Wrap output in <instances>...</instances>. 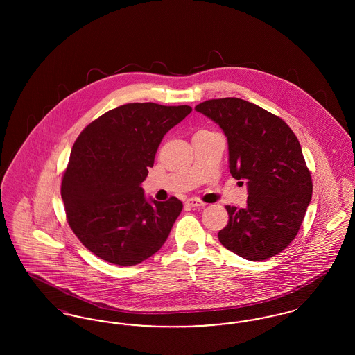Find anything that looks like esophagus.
<instances>
[{
    "mask_svg": "<svg viewBox=\"0 0 355 355\" xmlns=\"http://www.w3.org/2000/svg\"><path fill=\"white\" fill-rule=\"evenodd\" d=\"M185 203L186 206H189V207H203L206 205V203L202 202L198 198H189Z\"/></svg>",
    "mask_w": 355,
    "mask_h": 355,
    "instance_id": "1",
    "label": "esophagus"
}]
</instances>
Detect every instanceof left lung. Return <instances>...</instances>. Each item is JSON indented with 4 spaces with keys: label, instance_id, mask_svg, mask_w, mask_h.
Masks as SVG:
<instances>
[{
    "label": "left lung",
    "instance_id": "left-lung-1",
    "mask_svg": "<svg viewBox=\"0 0 355 355\" xmlns=\"http://www.w3.org/2000/svg\"><path fill=\"white\" fill-rule=\"evenodd\" d=\"M196 110L220 125L230 174L248 184V206H226L220 243L249 261L281 253L297 236L313 193L298 138L284 119L236 97L209 100Z\"/></svg>",
    "mask_w": 355,
    "mask_h": 355
}]
</instances>
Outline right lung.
Returning a JSON list of instances; mask_svg holds the SVG:
<instances>
[{
    "label": "right lung",
    "instance_id": "add662e5",
    "mask_svg": "<svg viewBox=\"0 0 355 355\" xmlns=\"http://www.w3.org/2000/svg\"><path fill=\"white\" fill-rule=\"evenodd\" d=\"M187 105L135 102L90 122L76 139L62 175L69 226L87 250L106 262L133 266L157 253L184 205L148 201L141 187L157 149Z\"/></svg>",
    "mask_w": 355,
    "mask_h": 355
}]
</instances>
